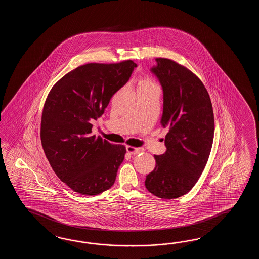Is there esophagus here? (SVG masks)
<instances>
[{
	"label": "esophagus",
	"instance_id": "34e87169",
	"mask_svg": "<svg viewBox=\"0 0 259 259\" xmlns=\"http://www.w3.org/2000/svg\"><path fill=\"white\" fill-rule=\"evenodd\" d=\"M127 152L130 154H139L140 153H143V148H135L132 146H127Z\"/></svg>",
	"mask_w": 259,
	"mask_h": 259
}]
</instances>
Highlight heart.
Returning a JSON list of instances; mask_svg holds the SVG:
<instances>
[{"instance_id":"heart-1","label":"heart","mask_w":259,"mask_h":259,"mask_svg":"<svg viewBox=\"0 0 259 259\" xmlns=\"http://www.w3.org/2000/svg\"><path fill=\"white\" fill-rule=\"evenodd\" d=\"M154 85H155V84L149 77H143L138 82V89L151 87V86H154Z\"/></svg>"}]
</instances>
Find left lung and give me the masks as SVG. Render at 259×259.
Returning a JSON list of instances; mask_svg holds the SVG:
<instances>
[{"label":"left lung","mask_w":259,"mask_h":259,"mask_svg":"<svg viewBox=\"0 0 259 259\" xmlns=\"http://www.w3.org/2000/svg\"><path fill=\"white\" fill-rule=\"evenodd\" d=\"M151 68L163 89L161 126L168 127L165 154L145 180L149 192L162 199L189 193L207 163L215 122L209 94L193 72L175 61L156 58Z\"/></svg>","instance_id":"left-lung-1"}]
</instances>
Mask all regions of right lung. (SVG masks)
<instances>
[{
  "mask_svg": "<svg viewBox=\"0 0 259 259\" xmlns=\"http://www.w3.org/2000/svg\"><path fill=\"white\" fill-rule=\"evenodd\" d=\"M137 65L90 63L55 83L44 104L40 140L53 170L74 192L96 195L113 186L126 147L92 134L93 122Z\"/></svg>",
  "mask_w": 259,
  "mask_h": 259,
  "instance_id": "add662e5",
  "label": "right lung"
}]
</instances>
